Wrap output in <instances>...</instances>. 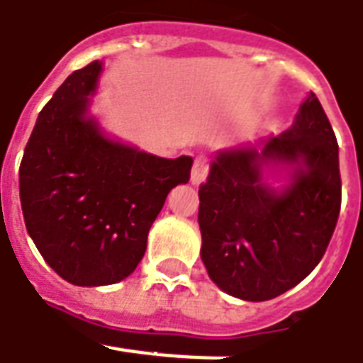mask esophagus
<instances>
[{
  "label": "esophagus",
  "mask_w": 363,
  "mask_h": 363,
  "mask_svg": "<svg viewBox=\"0 0 363 363\" xmlns=\"http://www.w3.org/2000/svg\"><path fill=\"white\" fill-rule=\"evenodd\" d=\"M206 174H208V158L199 157L194 160L193 170H191V182L201 184V182H205Z\"/></svg>",
  "instance_id": "obj_1"
}]
</instances>
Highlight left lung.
Here are the masks:
<instances>
[{"mask_svg": "<svg viewBox=\"0 0 363 363\" xmlns=\"http://www.w3.org/2000/svg\"><path fill=\"white\" fill-rule=\"evenodd\" d=\"M337 140L318 96H307L294 126L255 146L220 150L199 186L201 257L208 277L245 301L289 291L315 269L342 206ZM265 164H287L281 191L262 182Z\"/></svg>", "mask_w": 363, "mask_h": 363, "instance_id": "obj_1", "label": "left lung"}]
</instances>
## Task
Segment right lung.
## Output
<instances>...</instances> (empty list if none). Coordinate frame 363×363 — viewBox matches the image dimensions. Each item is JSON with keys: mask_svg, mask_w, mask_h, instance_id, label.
I'll use <instances>...</instances> for the list:
<instances>
[{"mask_svg": "<svg viewBox=\"0 0 363 363\" xmlns=\"http://www.w3.org/2000/svg\"><path fill=\"white\" fill-rule=\"evenodd\" d=\"M102 62L69 74L40 112L19 167L26 229L45 263L80 287L128 277L167 194L193 158H160L104 136L88 116Z\"/></svg>", "mask_w": 363, "mask_h": 363, "instance_id": "add662e5", "label": "right lung"}]
</instances>
